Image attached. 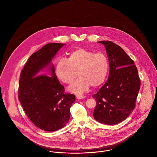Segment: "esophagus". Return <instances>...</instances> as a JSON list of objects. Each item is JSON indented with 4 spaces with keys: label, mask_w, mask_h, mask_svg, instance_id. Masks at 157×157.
Here are the masks:
<instances>
[{
    "label": "esophagus",
    "mask_w": 157,
    "mask_h": 157,
    "mask_svg": "<svg viewBox=\"0 0 157 157\" xmlns=\"http://www.w3.org/2000/svg\"><path fill=\"white\" fill-rule=\"evenodd\" d=\"M76 98H77L78 99H85V96H83V95H77V96H76Z\"/></svg>",
    "instance_id": "34e87169"
}]
</instances>
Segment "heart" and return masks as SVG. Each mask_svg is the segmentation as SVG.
I'll return each mask as SVG.
<instances>
[{"mask_svg":"<svg viewBox=\"0 0 157 157\" xmlns=\"http://www.w3.org/2000/svg\"><path fill=\"white\" fill-rule=\"evenodd\" d=\"M109 62L103 53H95L86 49L75 50L67 59L58 61L55 72L57 78L66 84H71L77 75L79 77L68 88V91L82 93L89 88L102 85L108 73Z\"/></svg>","mask_w":157,"mask_h":157,"instance_id":"heart-1","label":"heart"}]
</instances>
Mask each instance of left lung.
I'll use <instances>...</instances> for the list:
<instances>
[{
    "mask_svg": "<svg viewBox=\"0 0 157 157\" xmlns=\"http://www.w3.org/2000/svg\"><path fill=\"white\" fill-rule=\"evenodd\" d=\"M98 43L106 49L109 72L106 83L93 95L97 104L93 116L101 123L116 124L133 111L141 82L134 61L119 46L109 41Z\"/></svg>",
    "mask_w": 157,
    "mask_h": 157,
    "instance_id": "obj_1",
    "label": "left lung"
}]
</instances>
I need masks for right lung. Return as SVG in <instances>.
I'll return each mask as SVG.
<instances>
[{
  "instance_id": "obj_1",
  "label": "right lung",
  "mask_w": 157,
  "mask_h": 157,
  "mask_svg": "<svg viewBox=\"0 0 157 157\" xmlns=\"http://www.w3.org/2000/svg\"><path fill=\"white\" fill-rule=\"evenodd\" d=\"M66 44L49 43L33 53L22 69L18 98L30 120L38 128L54 132L68 122L74 94H64L55 73L52 59ZM46 70L50 76L44 72Z\"/></svg>"
}]
</instances>
